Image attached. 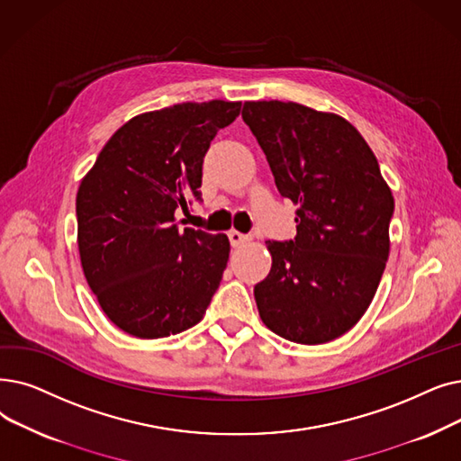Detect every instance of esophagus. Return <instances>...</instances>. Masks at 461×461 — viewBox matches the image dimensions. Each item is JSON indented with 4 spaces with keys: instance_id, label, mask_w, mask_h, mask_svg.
Returning <instances> with one entry per match:
<instances>
[{
    "instance_id": "esophagus-1",
    "label": "esophagus",
    "mask_w": 461,
    "mask_h": 461,
    "mask_svg": "<svg viewBox=\"0 0 461 461\" xmlns=\"http://www.w3.org/2000/svg\"><path fill=\"white\" fill-rule=\"evenodd\" d=\"M228 237H230V243H231V247H239V245H245L247 241H250V237H249V235H245V233H239V231H235V230H231V231L228 233Z\"/></svg>"
}]
</instances>
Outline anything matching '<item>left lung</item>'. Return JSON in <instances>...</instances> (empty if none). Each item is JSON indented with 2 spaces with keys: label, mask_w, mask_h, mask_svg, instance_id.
I'll list each match as a JSON object with an SVG mask.
<instances>
[{
  "label": "left lung",
  "mask_w": 461,
  "mask_h": 461,
  "mask_svg": "<svg viewBox=\"0 0 461 461\" xmlns=\"http://www.w3.org/2000/svg\"><path fill=\"white\" fill-rule=\"evenodd\" d=\"M243 120L275 185L299 209L292 241H267L269 275L254 286L264 324L302 345L352 330L371 305L390 254L393 195L359 131L294 102H245Z\"/></svg>",
  "instance_id": "left-lung-1"
}]
</instances>
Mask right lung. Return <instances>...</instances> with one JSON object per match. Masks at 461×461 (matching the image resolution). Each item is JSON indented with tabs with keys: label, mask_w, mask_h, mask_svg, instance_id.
<instances>
[{
	"label": "right lung",
	"mask_w": 461,
	"mask_h": 461,
	"mask_svg": "<svg viewBox=\"0 0 461 461\" xmlns=\"http://www.w3.org/2000/svg\"><path fill=\"white\" fill-rule=\"evenodd\" d=\"M241 102L212 99L137 114L118 128L77 192V243L90 290L111 322L139 339L203 318L230 258L224 233L181 228L202 199L203 158Z\"/></svg>",
	"instance_id": "1"
}]
</instances>
